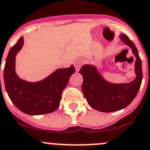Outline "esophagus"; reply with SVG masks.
<instances>
[{
  "mask_svg": "<svg viewBox=\"0 0 150 150\" xmlns=\"http://www.w3.org/2000/svg\"><path fill=\"white\" fill-rule=\"evenodd\" d=\"M83 64V60L82 59H78V60L75 61V67L76 71H79L80 68L81 67Z\"/></svg>",
  "mask_w": 150,
  "mask_h": 150,
  "instance_id": "esophagus-1",
  "label": "esophagus"
}]
</instances>
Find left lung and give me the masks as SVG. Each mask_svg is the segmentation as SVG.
Instances as JSON below:
<instances>
[{
	"instance_id": "1",
	"label": "left lung",
	"mask_w": 150,
	"mask_h": 150,
	"mask_svg": "<svg viewBox=\"0 0 150 150\" xmlns=\"http://www.w3.org/2000/svg\"><path fill=\"white\" fill-rule=\"evenodd\" d=\"M122 41L131 48L136 56V78L127 83H112L100 75L94 65L85 64L80 73L83 78L82 91L88 104L101 112H114L125 108L131 103L141 87L142 74V60L134 43L125 34H120Z\"/></svg>"
}]
</instances>
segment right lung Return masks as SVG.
Masks as SVG:
<instances>
[{
    "label": "right lung",
    "instance_id": "obj_1",
    "mask_svg": "<svg viewBox=\"0 0 150 150\" xmlns=\"http://www.w3.org/2000/svg\"><path fill=\"white\" fill-rule=\"evenodd\" d=\"M24 44L23 37L11 47L4 70L6 90L10 100L20 110L29 115H42L55 111L60 105L63 90L75 73L73 65L58 69L37 82L20 79L15 72V58Z\"/></svg>",
    "mask_w": 150,
    "mask_h": 150
}]
</instances>
